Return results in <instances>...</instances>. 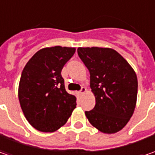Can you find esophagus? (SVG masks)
Returning a JSON list of instances; mask_svg holds the SVG:
<instances>
[{
	"label": "esophagus",
	"instance_id": "1",
	"mask_svg": "<svg viewBox=\"0 0 155 155\" xmlns=\"http://www.w3.org/2000/svg\"><path fill=\"white\" fill-rule=\"evenodd\" d=\"M85 92H86V89H85L84 87H82V89H81V91H79V93H80L81 95H84V94H85Z\"/></svg>",
	"mask_w": 155,
	"mask_h": 155
}]
</instances>
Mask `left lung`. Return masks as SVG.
I'll list each match as a JSON object with an SVG mask.
<instances>
[{
  "label": "left lung",
  "mask_w": 155,
  "mask_h": 155,
  "mask_svg": "<svg viewBox=\"0 0 155 155\" xmlns=\"http://www.w3.org/2000/svg\"><path fill=\"white\" fill-rule=\"evenodd\" d=\"M78 56L90 71L91 88L96 98L85 116L104 134H115L126 126L134 114L138 81L128 61L111 48L78 47Z\"/></svg>",
  "instance_id": "8db88e82"
}]
</instances>
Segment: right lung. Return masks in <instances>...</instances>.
Returning a JSON list of instances; mask_svg holds the SVG:
<instances>
[{"label":"right lung","instance_id":"add662e5","mask_svg":"<svg viewBox=\"0 0 155 155\" xmlns=\"http://www.w3.org/2000/svg\"><path fill=\"white\" fill-rule=\"evenodd\" d=\"M75 51L74 47L59 45L42 48L22 71L18 89L21 110L27 122L40 132L61 128L76 108L77 98L65 91L61 76Z\"/></svg>","mask_w":155,"mask_h":155}]
</instances>
